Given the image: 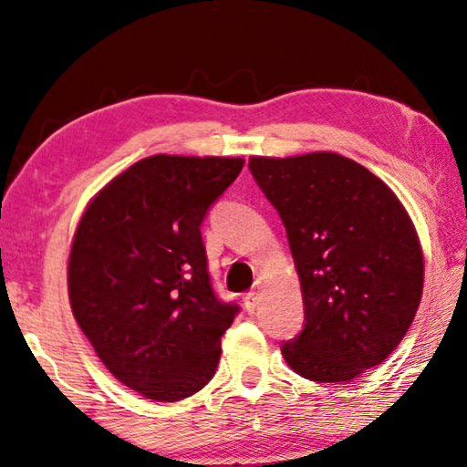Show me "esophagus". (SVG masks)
<instances>
[{"mask_svg":"<svg viewBox=\"0 0 467 467\" xmlns=\"http://www.w3.org/2000/svg\"><path fill=\"white\" fill-rule=\"evenodd\" d=\"M258 305H261V292L253 290V292L244 294V306H246L250 313H253Z\"/></svg>","mask_w":467,"mask_h":467,"instance_id":"1","label":"esophagus"}]
</instances>
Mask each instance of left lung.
Instances as JSON below:
<instances>
[{
  "instance_id": "1",
  "label": "left lung",
  "mask_w": 467,
  "mask_h": 467,
  "mask_svg": "<svg viewBox=\"0 0 467 467\" xmlns=\"http://www.w3.org/2000/svg\"><path fill=\"white\" fill-rule=\"evenodd\" d=\"M258 188L282 217L303 290L305 327L282 344L313 382H348L403 340L424 288V254L382 179L336 152L253 156Z\"/></svg>"
}]
</instances>
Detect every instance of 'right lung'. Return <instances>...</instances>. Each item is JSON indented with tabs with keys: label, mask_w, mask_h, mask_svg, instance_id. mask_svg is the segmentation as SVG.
I'll use <instances>...</instances> for the list:
<instances>
[{
	"label": "right lung",
	"mask_w": 467,
	"mask_h": 467,
	"mask_svg": "<svg viewBox=\"0 0 467 467\" xmlns=\"http://www.w3.org/2000/svg\"><path fill=\"white\" fill-rule=\"evenodd\" d=\"M242 159L156 154L91 200L68 256L78 327L110 374L175 403L211 382L240 306L213 290L200 225Z\"/></svg>",
	"instance_id": "right-lung-1"
}]
</instances>
